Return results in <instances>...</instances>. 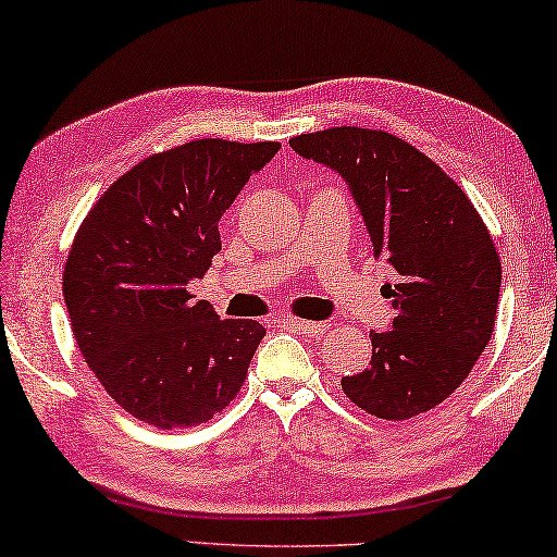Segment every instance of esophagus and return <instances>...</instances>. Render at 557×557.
<instances>
[{
  "instance_id": "esophagus-1",
  "label": "esophagus",
  "mask_w": 557,
  "mask_h": 557,
  "mask_svg": "<svg viewBox=\"0 0 557 557\" xmlns=\"http://www.w3.org/2000/svg\"><path fill=\"white\" fill-rule=\"evenodd\" d=\"M281 323L286 327H294L298 333H304L308 337H320L327 333V323H318V320H298V318H281Z\"/></svg>"
}]
</instances>
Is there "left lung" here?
<instances>
[{"instance_id":"8db88e82","label":"left lung","mask_w":557,"mask_h":557,"mask_svg":"<svg viewBox=\"0 0 557 557\" xmlns=\"http://www.w3.org/2000/svg\"><path fill=\"white\" fill-rule=\"evenodd\" d=\"M288 144L343 175L374 253L398 273L384 286L392 330L369 333L372 362L343 376V392L386 421L431 411L470 376L494 333L502 259L490 230L460 185L394 134L330 126Z\"/></svg>"}]
</instances>
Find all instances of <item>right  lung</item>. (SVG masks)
<instances>
[{"mask_svg":"<svg viewBox=\"0 0 557 557\" xmlns=\"http://www.w3.org/2000/svg\"><path fill=\"white\" fill-rule=\"evenodd\" d=\"M278 141L195 139L153 153L102 193L67 251L63 298L104 392L161 431L208 423L237 398L257 320H220L185 290L220 251L218 222Z\"/></svg>","mask_w":557,"mask_h":557,"instance_id":"right-lung-1","label":"right lung"}]
</instances>
